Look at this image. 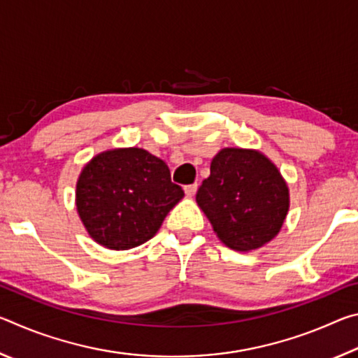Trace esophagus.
<instances>
[{
	"mask_svg": "<svg viewBox=\"0 0 358 358\" xmlns=\"http://www.w3.org/2000/svg\"><path fill=\"white\" fill-rule=\"evenodd\" d=\"M196 191H197V183H194V185H187V186H185V194L187 197H192L194 194H196Z\"/></svg>",
	"mask_w": 358,
	"mask_h": 358,
	"instance_id": "1",
	"label": "esophagus"
}]
</instances>
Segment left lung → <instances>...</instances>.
I'll return each mask as SVG.
<instances>
[{
	"label": "left lung",
	"mask_w": 358,
	"mask_h": 358,
	"mask_svg": "<svg viewBox=\"0 0 358 358\" xmlns=\"http://www.w3.org/2000/svg\"><path fill=\"white\" fill-rule=\"evenodd\" d=\"M196 202L224 245L248 252L280 234L290 197L286 180L264 153L222 148L211 159Z\"/></svg>",
	"instance_id": "obj_1"
}]
</instances>
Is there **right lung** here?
Here are the masks:
<instances>
[{
    "instance_id": "obj_1",
    "label": "right lung",
    "mask_w": 358,
    "mask_h": 358,
    "mask_svg": "<svg viewBox=\"0 0 358 358\" xmlns=\"http://www.w3.org/2000/svg\"><path fill=\"white\" fill-rule=\"evenodd\" d=\"M183 196L159 157L137 147L112 148L82 169L76 207L96 243L124 251L153 238Z\"/></svg>"
}]
</instances>
